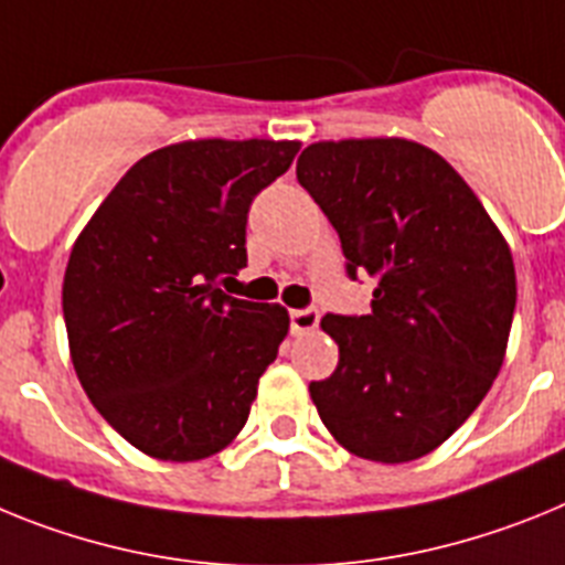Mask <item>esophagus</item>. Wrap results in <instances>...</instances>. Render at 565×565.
Returning a JSON list of instances; mask_svg holds the SVG:
<instances>
[{
  "label": "esophagus",
  "mask_w": 565,
  "mask_h": 565,
  "mask_svg": "<svg viewBox=\"0 0 565 565\" xmlns=\"http://www.w3.org/2000/svg\"><path fill=\"white\" fill-rule=\"evenodd\" d=\"M318 321H321V316H318V310H312V307L289 312V327H292L296 335H307V332H312L318 327Z\"/></svg>",
  "instance_id": "esophagus-1"
}]
</instances>
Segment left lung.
Instances as JSON below:
<instances>
[{
	"mask_svg": "<svg viewBox=\"0 0 565 565\" xmlns=\"http://www.w3.org/2000/svg\"><path fill=\"white\" fill-rule=\"evenodd\" d=\"M296 175L372 276L370 316H323L338 366L310 395L332 438L377 463L438 449L498 377L518 284L503 235L449 161L406 139L318 141Z\"/></svg>",
	"mask_w": 565,
	"mask_h": 565,
	"instance_id": "1",
	"label": "left lung"
}]
</instances>
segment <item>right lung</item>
I'll use <instances>...</instances> for the list:
<instances>
[{
  "label": "right lung",
  "instance_id": "obj_1",
  "mask_svg": "<svg viewBox=\"0 0 565 565\" xmlns=\"http://www.w3.org/2000/svg\"><path fill=\"white\" fill-rule=\"evenodd\" d=\"M298 147H161L121 175L73 244L62 287L73 366L102 418L150 458H210L247 424L289 316L215 284L247 267L249 204Z\"/></svg>",
  "mask_w": 565,
  "mask_h": 565
}]
</instances>
